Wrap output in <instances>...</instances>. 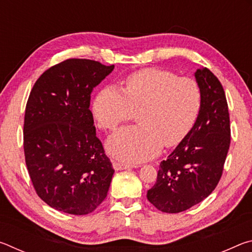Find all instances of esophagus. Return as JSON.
<instances>
[{
    "label": "esophagus",
    "instance_id": "34e87169",
    "mask_svg": "<svg viewBox=\"0 0 252 252\" xmlns=\"http://www.w3.org/2000/svg\"><path fill=\"white\" fill-rule=\"evenodd\" d=\"M136 165H132V164H127V163H123V162H119V161H113V168L114 170H126V169H132L135 168Z\"/></svg>",
    "mask_w": 252,
    "mask_h": 252
}]
</instances>
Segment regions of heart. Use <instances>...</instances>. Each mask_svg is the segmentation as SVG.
Listing matches in <instances>:
<instances>
[{
	"label": "heart",
	"instance_id": "heart-1",
	"mask_svg": "<svg viewBox=\"0 0 252 252\" xmlns=\"http://www.w3.org/2000/svg\"><path fill=\"white\" fill-rule=\"evenodd\" d=\"M201 103L202 93L193 79L149 67L127 76L123 91L113 85L102 89L93 101V114L100 127L113 131L138 112L139 126L119 130L106 142L111 156L136 163L157 156L162 146L181 143Z\"/></svg>",
	"mask_w": 252,
	"mask_h": 252
}]
</instances>
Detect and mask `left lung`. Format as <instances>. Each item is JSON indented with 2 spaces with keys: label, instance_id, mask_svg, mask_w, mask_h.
I'll use <instances>...</instances> for the list:
<instances>
[{
  "label": "left lung",
  "instance_id": "left-lung-1",
  "mask_svg": "<svg viewBox=\"0 0 252 252\" xmlns=\"http://www.w3.org/2000/svg\"><path fill=\"white\" fill-rule=\"evenodd\" d=\"M202 93L197 121L167 160L147 198L158 210L178 213L206 199L223 172L231 140L224 90L218 78L202 67L194 73Z\"/></svg>",
  "mask_w": 252,
  "mask_h": 252
}]
</instances>
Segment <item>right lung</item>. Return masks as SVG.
<instances>
[{
  "instance_id": "right-lung-1",
  "label": "right lung",
  "mask_w": 252,
  "mask_h": 252,
  "mask_svg": "<svg viewBox=\"0 0 252 252\" xmlns=\"http://www.w3.org/2000/svg\"><path fill=\"white\" fill-rule=\"evenodd\" d=\"M113 69L93 60H65L43 72L30 93L25 163L35 192L55 210L88 215L108 194L114 169L89 108L93 89Z\"/></svg>"
}]
</instances>
